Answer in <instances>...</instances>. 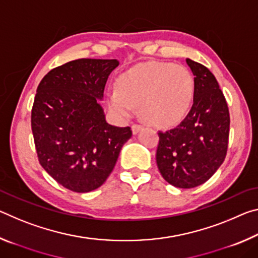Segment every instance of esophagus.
Wrapping results in <instances>:
<instances>
[{"mask_svg":"<svg viewBox=\"0 0 258 258\" xmlns=\"http://www.w3.org/2000/svg\"><path fill=\"white\" fill-rule=\"evenodd\" d=\"M142 128H143V126L140 125V124H133L132 125V132H133V134H138Z\"/></svg>","mask_w":258,"mask_h":258,"instance_id":"1","label":"esophagus"}]
</instances>
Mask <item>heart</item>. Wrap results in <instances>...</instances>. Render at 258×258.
<instances>
[{
    "mask_svg": "<svg viewBox=\"0 0 258 258\" xmlns=\"http://www.w3.org/2000/svg\"><path fill=\"white\" fill-rule=\"evenodd\" d=\"M195 91V78L187 68L149 62L120 75L118 87L108 91V104L120 118L132 117L140 106L148 123L168 127L180 123L190 111Z\"/></svg>",
    "mask_w": 258,
    "mask_h": 258,
    "instance_id": "obj_1",
    "label": "heart"
}]
</instances>
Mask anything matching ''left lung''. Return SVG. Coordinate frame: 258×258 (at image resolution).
Masks as SVG:
<instances>
[{
  "label": "left lung",
  "mask_w": 258,
  "mask_h": 258,
  "mask_svg": "<svg viewBox=\"0 0 258 258\" xmlns=\"http://www.w3.org/2000/svg\"><path fill=\"white\" fill-rule=\"evenodd\" d=\"M195 76V98L181 124L159 132L156 161L166 181L181 189L211 178L228 151L230 113L215 76L204 64L186 59Z\"/></svg>",
  "instance_id": "1"
}]
</instances>
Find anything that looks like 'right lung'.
Listing matches in <instances>:
<instances>
[{"label":"right lung","mask_w":258,"mask_h":258,"mask_svg":"<svg viewBox=\"0 0 258 258\" xmlns=\"http://www.w3.org/2000/svg\"><path fill=\"white\" fill-rule=\"evenodd\" d=\"M116 59H78L53 68L37 86L32 131L38 161L74 192H90L110 175L131 127L108 124L99 100Z\"/></svg>","instance_id":"add662e5"}]
</instances>
